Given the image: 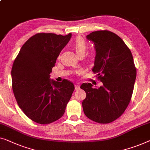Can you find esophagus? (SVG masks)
<instances>
[{
    "mask_svg": "<svg viewBox=\"0 0 150 150\" xmlns=\"http://www.w3.org/2000/svg\"><path fill=\"white\" fill-rule=\"evenodd\" d=\"M80 85H79V84H76V85H75V90H79L80 89Z\"/></svg>",
    "mask_w": 150,
    "mask_h": 150,
    "instance_id": "esophagus-1",
    "label": "esophagus"
}]
</instances>
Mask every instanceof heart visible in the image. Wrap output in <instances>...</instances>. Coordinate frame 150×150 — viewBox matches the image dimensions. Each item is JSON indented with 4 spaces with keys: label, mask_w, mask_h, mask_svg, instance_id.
<instances>
[{
    "label": "heart",
    "mask_w": 150,
    "mask_h": 150,
    "mask_svg": "<svg viewBox=\"0 0 150 150\" xmlns=\"http://www.w3.org/2000/svg\"><path fill=\"white\" fill-rule=\"evenodd\" d=\"M73 46L78 55H80V54L84 55L86 51V47H87L85 40L82 37H78L76 39L74 42Z\"/></svg>",
    "instance_id": "b5f03b06"
}]
</instances>
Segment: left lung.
Wrapping results in <instances>:
<instances>
[{"instance_id":"obj_1","label":"left lung","mask_w":150,"mask_h":150,"mask_svg":"<svg viewBox=\"0 0 150 150\" xmlns=\"http://www.w3.org/2000/svg\"><path fill=\"white\" fill-rule=\"evenodd\" d=\"M86 39L95 50L92 71L103 85L94 88L89 82L81 84L86 94L82 103L83 111L95 122H112L123 114L131 101L137 75L133 55L122 39L108 30L93 32Z\"/></svg>"}]
</instances>
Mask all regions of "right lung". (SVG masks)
I'll use <instances>...</instances> for the list:
<instances>
[{"mask_svg":"<svg viewBox=\"0 0 150 150\" xmlns=\"http://www.w3.org/2000/svg\"><path fill=\"white\" fill-rule=\"evenodd\" d=\"M71 37L36 34L24 43L11 70L12 87L19 108L34 122L46 125L59 119L74 91L72 82L50 79L57 58Z\"/></svg>","mask_w":150,"mask_h":150,"instance_id":"1","label":"right lung"}]
</instances>
